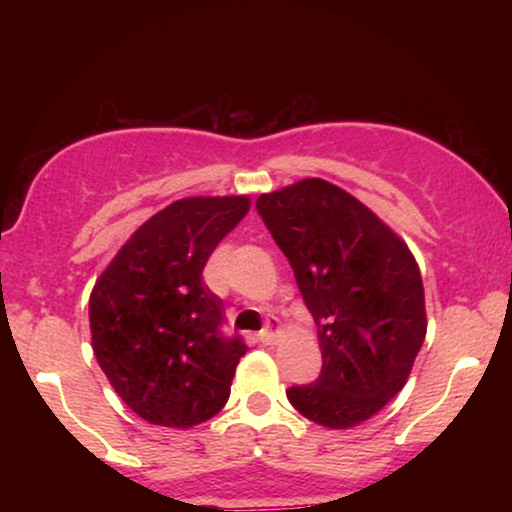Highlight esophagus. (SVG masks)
Segmentation results:
<instances>
[{"instance_id":"obj_1","label":"esophagus","mask_w":512,"mask_h":512,"mask_svg":"<svg viewBox=\"0 0 512 512\" xmlns=\"http://www.w3.org/2000/svg\"><path fill=\"white\" fill-rule=\"evenodd\" d=\"M276 325H279V322H276V317H269L267 327H264V330L260 332V342H262V344H274V339H276Z\"/></svg>"}]
</instances>
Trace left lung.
<instances>
[{
  "instance_id": "left-lung-1",
  "label": "left lung",
  "mask_w": 512,
  "mask_h": 512,
  "mask_svg": "<svg viewBox=\"0 0 512 512\" xmlns=\"http://www.w3.org/2000/svg\"><path fill=\"white\" fill-rule=\"evenodd\" d=\"M255 207L296 274L322 351L317 380L286 397L325 428L363 424L402 390L424 344L419 264L387 223L327 180L260 195Z\"/></svg>"
}]
</instances>
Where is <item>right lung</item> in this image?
Listing matches in <instances>:
<instances>
[{"label": "right lung", "mask_w": 512, "mask_h": 512, "mask_svg": "<svg viewBox=\"0 0 512 512\" xmlns=\"http://www.w3.org/2000/svg\"><path fill=\"white\" fill-rule=\"evenodd\" d=\"M248 197H187L132 233L88 301L98 366L134 414L190 428L219 414L248 346L221 332L223 303L202 281Z\"/></svg>", "instance_id": "obj_1"}]
</instances>
